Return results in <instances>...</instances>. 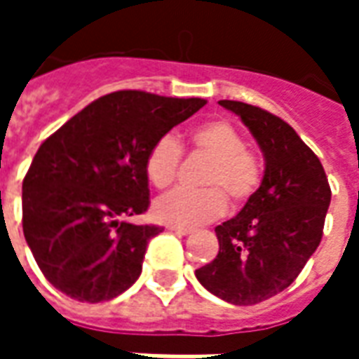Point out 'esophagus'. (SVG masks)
Here are the masks:
<instances>
[{"label": "esophagus", "instance_id": "obj_1", "mask_svg": "<svg viewBox=\"0 0 359 359\" xmlns=\"http://www.w3.org/2000/svg\"><path fill=\"white\" fill-rule=\"evenodd\" d=\"M169 231L175 234H179V236H188V234L194 233L192 229H182V226H169Z\"/></svg>", "mask_w": 359, "mask_h": 359}]
</instances>
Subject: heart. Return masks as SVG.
I'll use <instances>...</instances> for the list:
<instances>
[{"mask_svg": "<svg viewBox=\"0 0 359 359\" xmlns=\"http://www.w3.org/2000/svg\"><path fill=\"white\" fill-rule=\"evenodd\" d=\"M192 148L211 157L202 175L208 188H175L154 203V215L165 225L194 229L225 213V196L236 205L250 200L259 187L262 165L246 149V140L229 121H210L190 134ZM182 146L172 134L154 142L146 156V177L156 188H167L177 179Z\"/></svg>", "mask_w": 359, "mask_h": 359, "instance_id": "heart-1", "label": "heart"}]
</instances>
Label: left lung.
Masks as SVG:
<instances>
[{"instance_id": "obj_1", "label": "left lung", "mask_w": 359, "mask_h": 359, "mask_svg": "<svg viewBox=\"0 0 359 359\" xmlns=\"http://www.w3.org/2000/svg\"><path fill=\"white\" fill-rule=\"evenodd\" d=\"M219 105L248 126L265 171L238 215L215 226L219 254L196 278L221 300L254 306L292 285L317 250L331 188L321 161L283 118L242 102Z\"/></svg>"}]
</instances>
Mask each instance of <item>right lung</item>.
<instances>
[{
  "instance_id": "obj_1",
  "label": "right lung",
  "mask_w": 359,
  "mask_h": 359,
  "mask_svg": "<svg viewBox=\"0 0 359 359\" xmlns=\"http://www.w3.org/2000/svg\"><path fill=\"white\" fill-rule=\"evenodd\" d=\"M200 97L121 90L69 118L22 180V231L43 277L79 302L117 298L136 283L161 226L128 217L149 205L146 156L202 109Z\"/></svg>"
}]
</instances>
